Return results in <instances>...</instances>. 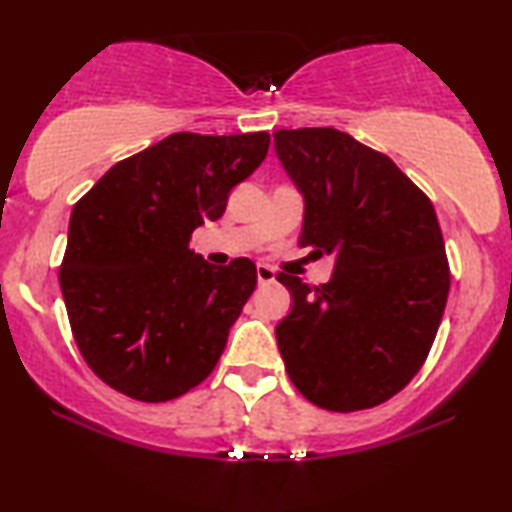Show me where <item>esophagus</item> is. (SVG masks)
Here are the masks:
<instances>
[{
    "mask_svg": "<svg viewBox=\"0 0 512 512\" xmlns=\"http://www.w3.org/2000/svg\"><path fill=\"white\" fill-rule=\"evenodd\" d=\"M256 277H258V284H272V282H275V270H272L270 265L258 263L256 265Z\"/></svg>",
    "mask_w": 512,
    "mask_h": 512,
    "instance_id": "34e87169",
    "label": "esophagus"
}]
</instances>
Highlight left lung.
Here are the masks:
<instances>
[{"mask_svg": "<svg viewBox=\"0 0 512 512\" xmlns=\"http://www.w3.org/2000/svg\"><path fill=\"white\" fill-rule=\"evenodd\" d=\"M305 202L300 247L335 256L328 284L279 272L293 307L275 328L286 373L319 408L354 412L398 394L429 354L450 268L436 209L394 160L335 128L277 130Z\"/></svg>", "mask_w": 512, "mask_h": 512, "instance_id": "1", "label": "left lung"}]
</instances>
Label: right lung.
Returning <instances> with one entry per match:
<instances>
[{
    "instance_id": "1",
    "label": "right lung",
    "mask_w": 512,
    "mask_h": 512,
    "mask_svg": "<svg viewBox=\"0 0 512 512\" xmlns=\"http://www.w3.org/2000/svg\"><path fill=\"white\" fill-rule=\"evenodd\" d=\"M268 146V132H174L116 163L74 205L60 289L83 359L111 389L163 403L214 370L256 265L216 268L188 242L226 212Z\"/></svg>"
}]
</instances>
